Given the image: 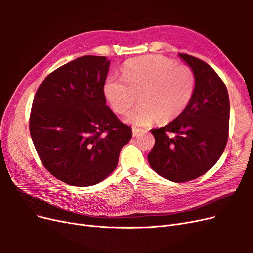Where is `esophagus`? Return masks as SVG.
<instances>
[{"label": "esophagus", "instance_id": "1", "mask_svg": "<svg viewBox=\"0 0 253 253\" xmlns=\"http://www.w3.org/2000/svg\"><path fill=\"white\" fill-rule=\"evenodd\" d=\"M132 132H133V136L136 137V136H139L143 131H142V129L138 128V127H133L132 128Z\"/></svg>", "mask_w": 253, "mask_h": 253}]
</instances>
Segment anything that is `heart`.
<instances>
[{"instance_id": "b5f03b06", "label": "heart", "mask_w": 253, "mask_h": 253, "mask_svg": "<svg viewBox=\"0 0 253 253\" xmlns=\"http://www.w3.org/2000/svg\"><path fill=\"white\" fill-rule=\"evenodd\" d=\"M195 81L190 66L151 55L126 61L122 79L106 80L104 95L117 114H126L139 95L140 103L127 114L126 121L144 126L156 118L170 121L178 117L192 99Z\"/></svg>"}]
</instances>
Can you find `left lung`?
Masks as SVG:
<instances>
[{"mask_svg": "<svg viewBox=\"0 0 253 253\" xmlns=\"http://www.w3.org/2000/svg\"><path fill=\"white\" fill-rule=\"evenodd\" d=\"M195 74V89L188 106L170 124L152 128L155 144L148 160L157 174L174 182L204 175L216 164L229 136L230 103L224 81L196 57L179 53Z\"/></svg>", "mask_w": 253, "mask_h": 253, "instance_id": "8db88e82", "label": "left lung"}]
</instances>
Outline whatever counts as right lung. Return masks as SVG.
<instances>
[{
    "instance_id": "1",
    "label": "right lung",
    "mask_w": 253,
    "mask_h": 253,
    "mask_svg": "<svg viewBox=\"0 0 253 253\" xmlns=\"http://www.w3.org/2000/svg\"><path fill=\"white\" fill-rule=\"evenodd\" d=\"M110 60L83 56L50 73L35 95L29 132L46 170L76 187L93 186L115 170L132 128L106 105Z\"/></svg>"
}]
</instances>
